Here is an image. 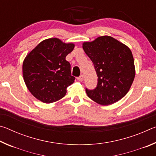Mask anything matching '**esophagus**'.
<instances>
[{
	"label": "esophagus",
	"instance_id": "obj_1",
	"mask_svg": "<svg viewBox=\"0 0 156 156\" xmlns=\"http://www.w3.org/2000/svg\"><path fill=\"white\" fill-rule=\"evenodd\" d=\"M78 79V80H79V81H80V82H82V81H83L84 80V77H83V75H81V76H79V77L77 78Z\"/></svg>",
	"mask_w": 156,
	"mask_h": 156
}]
</instances>
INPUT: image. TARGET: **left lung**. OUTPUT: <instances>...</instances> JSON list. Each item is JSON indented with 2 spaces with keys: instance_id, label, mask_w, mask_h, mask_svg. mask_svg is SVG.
Listing matches in <instances>:
<instances>
[{
  "instance_id": "1",
  "label": "left lung",
  "mask_w": 156,
  "mask_h": 156,
  "mask_svg": "<svg viewBox=\"0 0 156 156\" xmlns=\"http://www.w3.org/2000/svg\"><path fill=\"white\" fill-rule=\"evenodd\" d=\"M83 48L94 65L97 87L86 89L88 97L101 105H112L128 93L136 75L131 49L109 36L84 42Z\"/></svg>"
}]
</instances>
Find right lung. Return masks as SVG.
<instances>
[{
	"instance_id": "1",
	"label": "right lung",
	"mask_w": 156,
	"mask_h": 156,
	"mask_svg": "<svg viewBox=\"0 0 156 156\" xmlns=\"http://www.w3.org/2000/svg\"><path fill=\"white\" fill-rule=\"evenodd\" d=\"M73 43H65L57 38L41 42L25 58L23 76L28 90L44 103L62 98L67 87L73 83L70 63L66 56L74 49Z\"/></svg>"
}]
</instances>
